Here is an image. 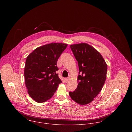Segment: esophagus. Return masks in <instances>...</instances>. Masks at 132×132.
I'll return each instance as SVG.
<instances>
[{
  "label": "esophagus",
  "instance_id": "1",
  "mask_svg": "<svg viewBox=\"0 0 132 132\" xmlns=\"http://www.w3.org/2000/svg\"><path fill=\"white\" fill-rule=\"evenodd\" d=\"M64 80H65V82L66 83H67V82H69V81L70 80V78H69V77H68V78H65Z\"/></svg>",
  "mask_w": 132,
  "mask_h": 132
}]
</instances>
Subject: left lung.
Returning <instances> with one entry per match:
<instances>
[{
    "mask_svg": "<svg viewBox=\"0 0 132 132\" xmlns=\"http://www.w3.org/2000/svg\"><path fill=\"white\" fill-rule=\"evenodd\" d=\"M71 49L78 61V86L74 92H70L71 98L80 105L92 102L104 85L107 65L101 54L86 43L72 45Z\"/></svg>",
    "mask_w": 132,
    "mask_h": 132,
    "instance_id": "left-lung-1",
    "label": "left lung"
}]
</instances>
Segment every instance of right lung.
<instances>
[{
	"instance_id": "obj_1",
	"label": "right lung",
	"mask_w": 132,
	"mask_h": 132,
	"mask_svg": "<svg viewBox=\"0 0 132 132\" xmlns=\"http://www.w3.org/2000/svg\"><path fill=\"white\" fill-rule=\"evenodd\" d=\"M68 45L51 43L36 48L27 57L24 77L30 96L38 103H43L52 97L59 84L57 62Z\"/></svg>"
}]
</instances>
